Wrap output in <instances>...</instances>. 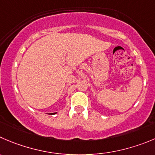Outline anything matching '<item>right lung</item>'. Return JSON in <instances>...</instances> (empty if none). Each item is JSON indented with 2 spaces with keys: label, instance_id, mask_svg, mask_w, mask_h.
Wrapping results in <instances>:
<instances>
[{
  "label": "right lung",
  "instance_id": "add662e5",
  "mask_svg": "<svg viewBox=\"0 0 155 155\" xmlns=\"http://www.w3.org/2000/svg\"><path fill=\"white\" fill-rule=\"evenodd\" d=\"M56 113H49V114H50V115H52V114H56Z\"/></svg>",
  "mask_w": 155,
  "mask_h": 155
}]
</instances>
